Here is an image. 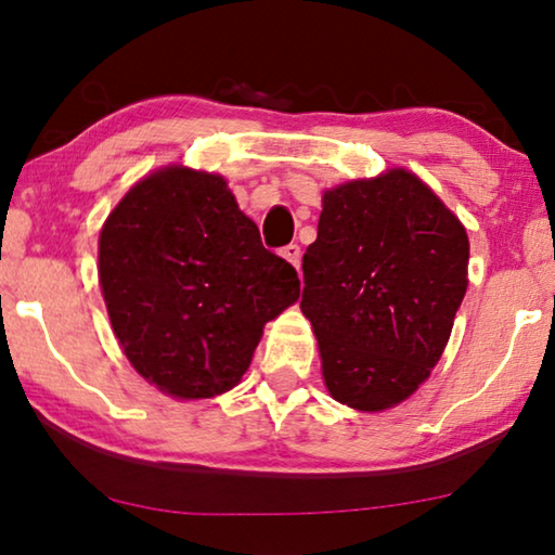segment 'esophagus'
Listing matches in <instances>:
<instances>
[{"mask_svg": "<svg viewBox=\"0 0 555 555\" xmlns=\"http://www.w3.org/2000/svg\"><path fill=\"white\" fill-rule=\"evenodd\" d=\"M281 257L291 261V264H294L296 269L300 267V247H298V244H286V247L281 249Z\"/></svg>", "mask_w": 555, "mask_h": 555, "instance_id": "obj_1", "label": "esophagus"}]
</instances>
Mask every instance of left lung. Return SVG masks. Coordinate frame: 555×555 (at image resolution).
Here are the masks:
<instances>
[{
	"instance_id": "left-lung-1",
	"label": "left lung",
	"mask_w": 555,
	"mask_h": 555,
	"mask_svg": "<svg viewBox=\"0 0 555 555\" xmlns=\"http://www.w3.org/2000/svg\"><path fill=\"white\" fill-rule=\"evenodd\" d=\"M467 259L463 224L403 168L325 191L300 311L335 401L384 411L428 379L467 291Z\"/></svg>"
}]
</instances>
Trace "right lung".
<instances>
[{
    "mask_svg": "<svg viewBox=\"0 0 555 555\" xmlns=\"http://www.w3.org/2000/svg\"><path fill=\"white\" fill-rule=\"evenodd\" d=\"M100 286L131 367L176 399L232 389L264 325L300 296L224 178L183 166L146 176L109 212Z\"/></svg>",
    "mask_w": 555,
    "mask_h": 555,
    "instance_id": "add662e5",
    "label": "right lung"
}]
</instances>
